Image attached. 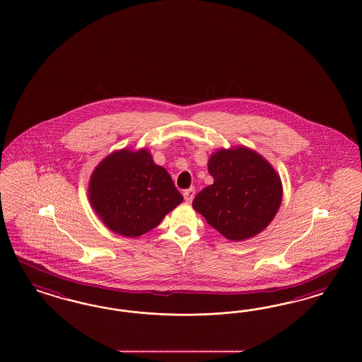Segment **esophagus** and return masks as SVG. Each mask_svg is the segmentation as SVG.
I'll return each instance as SVG.
<instances>
[{"label": "esophagus", "instance_id": "1", "mask_svg": "<svg viewBox=\"0 0 362 362\" xmlns=\"http://www.w3.org/2000/svg\"><path fill=\"white\" fill-rule=\"evenodd\" d=\"M194 194H196V189L194 187H189L185 192H184V199L187 202H192L194 199Z\"/></svg>", "mask_w": 362, "mask_h": 362}]
</instances>
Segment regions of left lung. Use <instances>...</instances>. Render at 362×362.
Returning <instances> with one entry per match:
<instances>
[{
    "label": "left lung",
    "mask_w": 362,
    "mask_h": 362,
    "mask_svg": "<svg viewBox=\"0 0 362 362\" xmlns=\"http://www.w3.org/2000/svg\"><path fill=\"white\" fill-rule=\"evenodd\" d=\"M214 182L193 201V209L230 241L261 233L280 209L282 184L274 168L258 153L235 146L210 156Z\"/></svg>",
    "instance_id": "1"
}]
</instances>
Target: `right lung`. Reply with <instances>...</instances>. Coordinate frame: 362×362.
<instances>
[{"instance_id": "right-lung-1", "label": "right lung", "mask_w": 362, "mask_h": 362, "mask_svg": "<svg viewBox=\"0 0 362 362\" xmlns=\"http://www.w3.org/2000/svg\"><path fill=\"white\" fill-rule=\"evenodd\" d=\"M88 197L107 229L132 238L152 230L184 199L145 148L106 156L90 175Z\"/></svg>"}]
</instances>
